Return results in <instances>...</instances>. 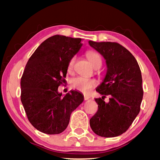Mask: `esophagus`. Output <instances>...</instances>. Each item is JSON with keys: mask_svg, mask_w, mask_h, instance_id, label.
Returning <instances> with one entry per match:
<instances>
[{"mask_svg": "<svg viewBox=\"0 0 160 160\" xmlns=\"http://www.w3.org/2000/svg\"><path fill=\"white\" fill-rule=\"evenodd\" d=\"M90 98V96H88V95L84 96V99H85V100H88Z\"/></svg>", "mask_w": 160, "mask_h": 160, "instance_id": "obj_1", "label": "esophagus"}]
</instances>
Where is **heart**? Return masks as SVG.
Here are the masks:
<instances>
[{
	"instance_id": "b5f03b06",
	"label": "heart",
	"mask_w": 160,
	"mask_h": 160,
	"mask_svg": "<svg viewBox=\"0 0 160 160\" xmlns=\"http://www.w3.org/2000/svg\"><path fill=\"white\" fill-rule=\"evenodd\" d=\"M86 56L94 68H99L101 67L102 60L98 53L93 51H89L86 53ZM75 61H76V56H73L69 61L68 65V70H72L73 68ZM96 85L97 82L95 80L84 77H77L71 81L72 88L83 94L90 93L92 89L94 88Z\"/></svg>"
}]
</instances>
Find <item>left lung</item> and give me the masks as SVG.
I'll list each match as a JSON object with an SVG mask.
<instances>
[{
	"instance_id": "8db88e82",
	"label": "left lung",
	"mask_w": 160,
	"mask_h": 160,
	"mask_svg": "<svg viewBox=\"0 0 160 160\" xmlns=\"http://www.w3.org/2000/svg\"><path fill=\"white\" fill-rule=\"evenodd\" d=\"M106 60L107 70L96 91L103 95L94 100L98 110L90 120L94 133L104 138L118 136L128 129L140 110L143 90L138 63L132 53L116 42L89 41ZM110 97L106 103L103 99Z\"/></svg>"
}]
</instances>
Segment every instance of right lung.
<instances>
[{
    "label": "right lung",
    "mask_w": 160,
    "mask_h": 160,
    "mask_svg": "<svg viewBox=\"0 0 160 160\" xmlns=\"http://www.w3.org/2000/svg\"><path fill=\"white\" fill-rule=\"evenodd\" d=\"M80 38L54 35L39 46L27 63L21 78V102L29 122L46 134L64 131L71 113L83 102L82 94L70 90L62 97L68 65L82 44Z\"/></svg>",
    "instance_id": "1"
}]
</instances>
